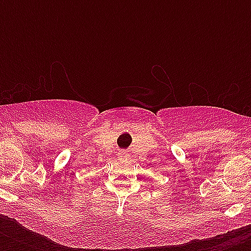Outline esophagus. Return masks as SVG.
<instances>
[{
	"label": "esophagus",
	"mask_w": 251,
	"mask_h": 251,
	"mask_svg": "<svg viewBox=\"0 0 251 251\" xmlns=\"http://www.w3.org/2000/svg\"><path fill=\"white\" fill-rule=\"evenodd\" d=\"M118 157H120V159H126V155L125 153H120V155H118Z\"/></svg>",
	"instance_id": "34e87169"
}]
</instances>
